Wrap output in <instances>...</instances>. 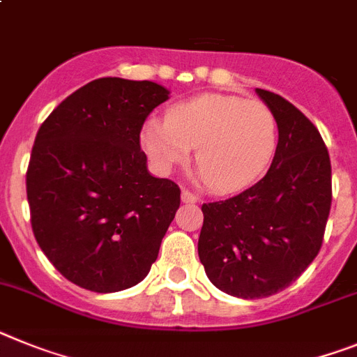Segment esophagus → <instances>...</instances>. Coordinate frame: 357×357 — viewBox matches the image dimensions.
Returning <instances> with one entry per match:
<instances>
[{"mask_svg":"<svg viewBox=\"0 0 357 357\" xmlns=\"http://www.w3.org/2000/svg\"><path fill=\"white\" fill-rule=\"evenodd\" d=\"M181 201H183V203H197V201H199V197H197L196 194H192V192H188V190H185V188H183Z\"/></svg>","mask_w":357,"mask_h":357,"instance_id":"1","label":"esophagus"}]
</instances>
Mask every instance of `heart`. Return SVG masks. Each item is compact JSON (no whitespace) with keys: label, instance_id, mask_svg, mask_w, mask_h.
I'll return each mask as SVG.
<instances>
[{"label":"heart","instance_id":"b5f03b06","mask_svg":"<svg viewBox=\"0 0 357 357\" xmlns=\"http://www.w3.org/2000/svg\"><path fill=\"white\" fill-rule=\"evenodd\" d=\"M142 145L163 172L197 147V178L213 192L231 194L266 172L277 153L278 122L264 102L206 93L170 107L165 120H149Z\"/></svg>","mask_w":357,"mask_h":357}]
</instances>
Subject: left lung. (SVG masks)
Instances as JSON below:
<instances>
[{"label": "left lung", "instance_id": "8db88e82", "mask_svg": "<svg viewBox=\"0 0 357 357\" xmlns=\"http://www.w3.org/2000/svg\"><path fill=\"white\" fill-rule=\"evenodd\" d=\"M278 122L268 174L237 196L201 206L197 252L217 289L255 300L286 289L324 243L331 201V158L314 123L280 95L257 88Z\"/></svg>", "mask_w": 357, "mask_h": 357}]
</instances>
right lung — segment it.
<instances>
[{"instance_id":"right-lung-1","label":"right lung","mask_w":357,"mask_h":357,"mask_svg":"<svg viewBox=\"0 0 357 357\" xmlns=\"http://www.w3.org/2000/svg\"><path fill=\"white\" fill-rule=\"evenodd\" d=\"M167 98L151 80L104 77L64 98L37 131L26 170L32 230L79 287L127 289L158 259L181 190L149 174L140 131Z\"/></svg>"}]
</instances>
